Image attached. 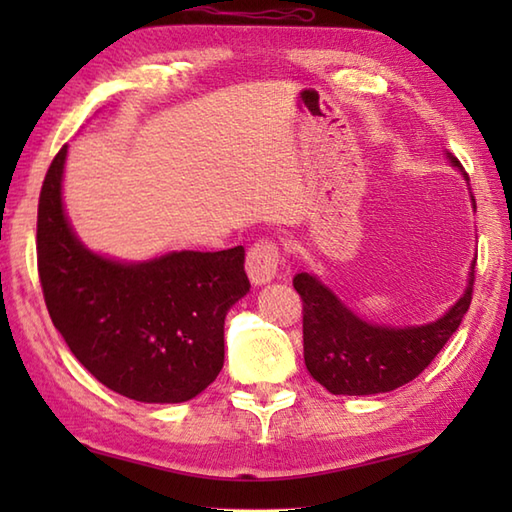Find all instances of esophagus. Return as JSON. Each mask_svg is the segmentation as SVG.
Segmentation results:
<instances>
[{"label": "esophagus", "instance_id": "esophagus-1", "mask_svg": "<svg viewBox=\"0 0 512 512\" xmlns=\"http://www.w3.org/2000/svg\"><path fill=\"white\" fill-rule=\"evenodd\" d=\"M279 262V244L273 242V239H259V242L248 248L246 273L255 286H262L268 284L270 279H275Z\"/></svg>", "mask_w": 512, "mask_h": 512}]
</instances>
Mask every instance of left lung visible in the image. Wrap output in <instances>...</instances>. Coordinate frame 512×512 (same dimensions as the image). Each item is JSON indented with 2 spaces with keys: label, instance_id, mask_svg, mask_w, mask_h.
Returning a JSON list of instances; mask_svg holds the SVG:
<instances>
[{
  "label": "left lung",
  "instance_id": "obj_1",
  "mask_svg": "<svg viewBox=\"0 0 512 512\" xmlns=\"http://www.w3.org/2000/svg\"><path fill=\"white\" fill-rule=\"evenodd\" d=\"M449 160L464 173L458 158L449 154ZM473 284L475 262L464 295L442 319L411 328H387L358 319L317 277L299 273L292 286L303 301V358L310 376L336 396L385 394L407 385L460 328L471 306Z\"/></svg>",
  "mask_w": 512,
  "mask_h": 512
}]
</instances>
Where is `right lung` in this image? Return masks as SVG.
Listing matches in <instances>:
<instances>
[{
    "instance_id": "1",
    "label": "right lung",
    "mask_w": 512,
    "mask_h": 512,
    "mask_svg": "<svg viewBox=\"0 0 512 512\" xmlns=\"http://www.w3.org/2000/svg\"><path fill=\"white\" fill-rule=\"evenodd\" d=\"M68 145L43 180L37 268L54 328L88 372L140 402H184L224 365V319L250 284L244 248L121 264L85 248L61 202Z\"/></svg>"
}]
</instances>
